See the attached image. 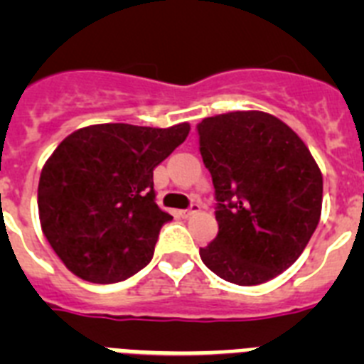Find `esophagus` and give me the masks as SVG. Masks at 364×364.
Segmentation results:
<instances>
[{
  "label": "esophagus",
  "mask_w": 364,
  "mask_h": 364,
  "mask_svg": "<svg viewBox=\"0 0 364 364\" xmlns=\"http://www.w3.org/2000/svg\"><path fill=\"white\" fill-rule=\"evenodd\" d=\"M198 211H200V204H191L189 205V210L182 211V215H184V217H191V215H197Z\"/></svg>",
  "instance_id": "obj_1"
}]
</instances>
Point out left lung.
Returning <instances> with one entry per match:
<instances>
[{
	"label": "left lung",
	"instance_id": "1",
	"mask_svg": "<svg viewBox=\"0 0 364 364\" xmlns=\"http://www.w3.org/2000/svg\"><path fill=\"white\" fill-rule=\"evenodd\" d=\"M213 180L218 233L200 259L218 277L255 286L299 259L323 205V175L297 133L262 111H235L197 125Z\"/></svg>",
	"mask_w": 364,
	"mask_h": 364
}]
</instances>
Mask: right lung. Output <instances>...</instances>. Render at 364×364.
<instances>
[{"label":"right lung","mask_w":364,"mask_h":364,"mask_svg":"<svg viewBox=\"0 0 364 364\" xmlns=\"http://www.w3.org/2000/svg\"><path fill=\"white\" fill-rule=\"evenodd\" d=\"M189 134L129 124L82 127L45 162L38 184L43 235L80 279L111 284L153 259L160 228L171 220L154 202L153 169Z\"/></svg>","instance_id":"1"}]
</instances>
